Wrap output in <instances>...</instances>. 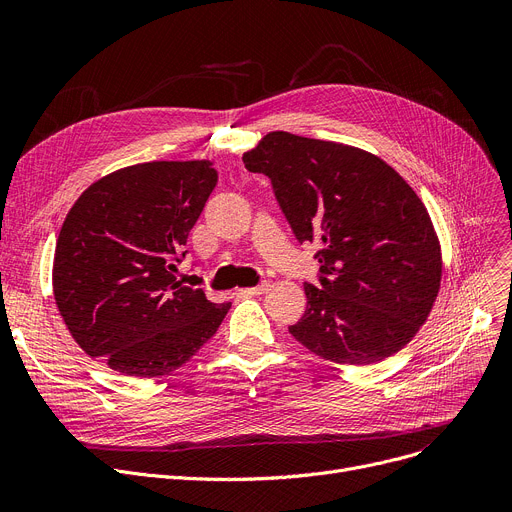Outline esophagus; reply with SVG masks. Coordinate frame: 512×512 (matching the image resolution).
Wrapping results in <instances>:
<instances>
[{
	"mask_svg": "<svg viewBox=\"0 0 512 512\" xmlns=\"http://www.w3.org/2000/svg\"><path fill=\"white\" fill-rule=\"evenodd\" d=\"M265 290H270V282H259L257 286H251V288H240L238 290V294L240 297H255V294H261V292H265Z\"/></svg>",
	"mask_w": 512,
	"mask_h": 512,
	"instance_id": "1",
	"label": "esophagus"
}]
</instances>
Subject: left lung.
Wrapping results in <instances>:
<instances>
[{
  "label": "left lung",
  "mask_w": 512,
  "mask_h": 512,
  "mask_svg": "<svg viewBox=\"0 0 512 512\" xmlns=\"http://www.w3.org/2000/svg\"><path fill=\"white\" fill-rule=\"evenodd\" d=\"M265 174L301 242L319 245L317 284L288 332L321 359L369 365L400 351L438 297L442 257L432 220L386 161L367 151L270 132L242 155Z\"/></svg>",
  "instance_id": "8db88e82"
}]
</instances>
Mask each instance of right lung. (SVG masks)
Returning <instances> with one entry per match:
<instances>
[{"mask_svg":"<svg viewBox=\"0 0 512 512\" xmlns=\"http://www.w3.org/2000/svg\"><path fill=\"white\" fill-rule=\"evenodd\" d=\"M215 184L209 161H149L78 197L58 236L53 297L89 357L130 378H159L218 332L230 303L176 278Z\"/></svg>","mask_w":512,"mask_h":512,"instance_id":"1","label":"right lung"}]
</instances>
